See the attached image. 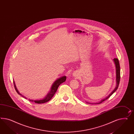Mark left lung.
Listing matches in <instances>:
<instances>
[{"instance_id": "obj_1", "label": "left lung", "mask_w": 134, "mask_h": 134, "mask_svg": "<svg viewBox=\"0 0 134 134\" xmlns=\"http://www.w3.org/2000/svg\"><path fill=\"white\" fill-rule=\"evenodd\" d=\"M114 62L115 63V69H116V86L115 87V89L112 91L111 93L107 96V97L101 100L100 101L99 103H96L94 104H100L102 102H103L104 101L107 100L108 99L110 96H111L114 92H115L116 90L118 89V88L119 87V82H120V65H119V59L117 58H114L113 59ZM89 104H93V103H88Z\"/></svg>"}]
</instances>
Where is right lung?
<instances>
[{"mask_svg": "<svg viewBox=\"0 0 134 134\" xmlns=\"http://www.w3.org/2000/svg\"><path fill=\"white\" fill-rule=\"evenodd\" d=\"M66 77L65 76H64L61 77H60L59 78L57 79L55 81L53 84L52 85L51 87V90L49 92L47 93V94L46 96V97L43 98L42 99L40 100H31L29 99V100L30 101H32V102H34L35 103H36L38 104H41V103H46L48 101H49L51 99L54 95L55 94V92L57 91V90L58 88L59 87V86H60V85L62 83H64V82H65L66 80ZM14 82V87H15V91L16 92H17V93L20 95V96H21L22 97H23L24 98L27 99L26 97H24V96H23L20 92L18 90L17 88L16 87V86H15V81H13Z\"/></svg>", "mask_w": 134, "mask_h": 134, "instance_id": "1", "label": "right lung"}]
</instances>
